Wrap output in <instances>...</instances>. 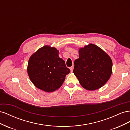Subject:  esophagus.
<instances>
[{
    "label": "esophagus",
    "mask_w": 130,
    "mask_h": 130,
    "mask_svg": "<svg viewBox=\"0 0 130 130\" xmlns=\"http://www.w3.org/2000/svg\"><path fill=\"white\" fill-rule=\"evenodd\" d=\"M73 69H74V66H72V67H70V71H71L72 72H73Z\"/></svg>",
    "instance_id": "34e87169"
}]
</instances>
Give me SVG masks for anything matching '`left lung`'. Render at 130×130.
Segmentation results:
<instances>
[{
    "instance_id": "left-lung-1",
    "label": "left lung",
    "mask_w": 130,
    "mask_h": 130,
    "mask_svg": "<svg viewBox=\"0 0 130 130\" xmlns=\"http://www.w3.org/2000/svg\"><path fill=\"white\" fill-rule=\"evenodd\" d=\"M111 58L99 47L90 44L79 50V58L74 61L73 73L86 89L101 88L111 75Z\"/></svg>"
}]
</instances>
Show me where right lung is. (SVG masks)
<instances>
[{
	"label": "right lung",
	"instance_id": "right-lung-1",
	"mask_svg": "<svg viewBox=\"0 0 130 130\" xmlns=\"http://www.w3.org/2000/svg\"><path fill=\"white\" fill-rule=\"evenodd\" d=\"M70 72L54 47L44 46L31 56L27 66L31 81L38 88L52 92L60 88Z\"/></svg>",
	"mask_w": 130,
	"mask_h": 130
}]
</instances>
